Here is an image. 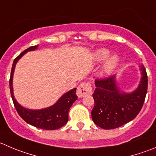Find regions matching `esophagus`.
Returning <instances> with one entry per match:
<instances>
[{"label": "esophagus", "instance_id": "esophagus-1", "mask_svg": "<svg viewBox=\"0 0 156 156\" xmlns=\"http://www.w3.org/2000/svg\"><path fill=\"white\" fill-rule=\"evenodd\" d=\"M93 88L90 83H82L77 88L76 94L79 97H83L87 94H92Z\"/></svg>", "mask_w": 156, "mask_h": 156}]
</instances>
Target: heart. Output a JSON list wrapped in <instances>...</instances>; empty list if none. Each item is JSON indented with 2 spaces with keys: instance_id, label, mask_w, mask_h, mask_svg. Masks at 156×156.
I'll return each instance as SVG.
<instances>
[{
  "instance_id": "b5f03b06",
  "label": "heart",
  "mask_w": 156,
  "mask_h": 156,
  "mask_svg": "<svg viewBox=\"0 0 156 156\" xmlns=\"http://www.w3.org/2000/svg\"><path fill=\"white\" fill-rule=\"evenodd\" d=\"M109 53V50H106V49H99V50H98L95 53V59L97 61H103V60H104L108 57ZM118 63L119 58L116 55H112V56H111L110 57H109L106 60V63H105L104 66H103V72L105 73H110L116 67V66L118 65Z\"/></svg>"
}]
</instances>
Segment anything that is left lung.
I'll return each mask as SVG.
<instances>
[{
  "mask_svg": "<svg viewBox=\"0 0 156 156\" xmlns=\"http://www.w3.org/2000/svg\"><path fill=\"white\" fill-rule=\"evenodd\" d=\"M142 79L139 87L132 93H120L115 76L96 79L93 96L94 107L91 112L94 123L104 129H112L134 119L143 106L148 89L146 68L140 66Z\"/></svg>",
  "mask_w": 156,
  "mask_h": 156,
  "instance_id": "1",
  "label": "left lung"
}]
</instances>
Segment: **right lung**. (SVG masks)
Wrapping results in <instances>:
<instances>
[{"mask_svg": "<svg viewBox=\"0 0 156 156\" xmlns=\"http://www.w3.org/2000/svg\"><path fill=\"white\" fill-rule=\"evenodd\" d=\"M37 48V45L29 47L14 59L12 68H11L10 80H9L10 94H11L13 103L15 106L16 110L18 112L19 115L26 122L33 126L42 129L55 130L61 128L68 122V113H69V108L77 99V96L76 94V88L73 89L70 91L63 95L53 106L44 109H40V110H31V109L22 107L16 101V99L14 97V94H13V75H14L16 63L18 61L19 59L27 52L34 50Z\"/></svg>", "mask_w": 156, "mask_h": 156, "instance_id": "add662e5", "label": "right lung"}]
</instances>
